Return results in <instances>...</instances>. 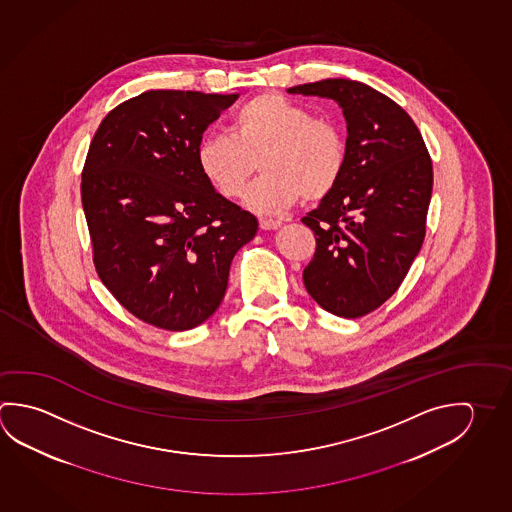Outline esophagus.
<instances>
[{
  "instance_id": "34e87169",
  "label": "esophagus",
  "mask_w": 512,
  "mask_h": 512,
  "mask_svg": "<svg viewBox=\"0 0 512 512\" xmlns=\"http://www.w3.org/2000/svg\"><path fill=\"white\" fill-rule=\"evenodd\" d=\"M280 221H277V219H260L259 226L262 228V230H277V228H280Z\"/></svg>"
}]
</instances>
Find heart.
<instances>
[{
	"label": "heart",
	"instance_id": "obj_1",
	"mask_svg": "<svg viewBox=\"0 0 512 512\" xmlns=\"http://www.w3.org/2000/svg\"><path fill=\"white\" fill-rule=\"evenodd\" d=\"M198 169L221 198L243 196L259 163L262 178L246 194L260 214H278L304 198L318 203L338 187L347 167V142L332 118L275 93L237 109L230 136L205 138L196 151Z\"/></svg>",
	"mask_w": 512,
	"mask_h": 512
}]
</instances>
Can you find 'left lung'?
Returning a JSON list of instances; mask_svg holds the SVG:
<instances>
[{
  "label": "left lung",
  "mask_w": 512,
  "mask_h": 512,
  "mask_svg": "<svg viewBox=\"0 0 512 512\" xmlns=\"http://www.w3.org/2000/svg\"><path fill=\"white\" fill-rule=\"evenodd\" d=\"M287 93L334 100L347 122L340 183L302 219L316 239L305 289L329 313L365 316L394 295L421 252L430 154L410 115L363 82L325 79Z\"/></svg>",
  "instance_id": "1"
}]
</instances>
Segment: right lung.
Here are the masks:
<instances>
[{
  "label": "right lung",
  "instance_id": "add662e5",
  "mask_svg": "<svg viewBox=\"0 0 512 512\" xmlns=\"http://www.w3.org/2000/svg\"><path fill=\"white\" fill-rule=\"evenodd\" d=\"M153 90L109 111L82 169V208L100 280L127 311L167 331L223 302L235 253L259 223L201 176L203 133L237 100Z\"/></svg>",
  "mask_w": 512,
  "mask_h": 512
}]
</instances>
